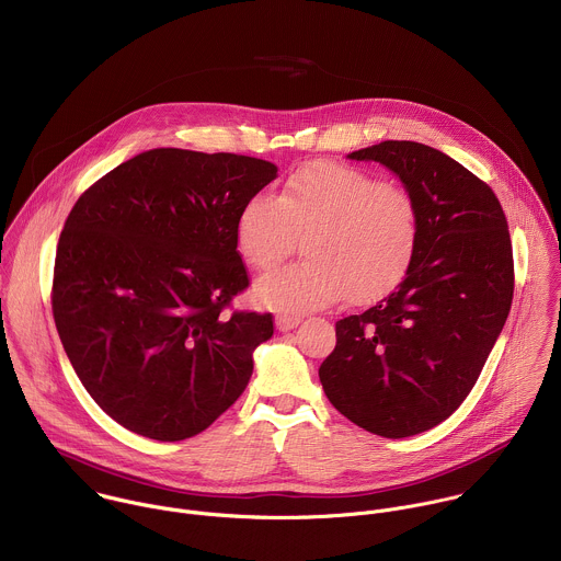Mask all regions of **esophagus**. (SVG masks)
<instances>
[{"instance_id": "esophagus-1", "label": "esophagus", "mask_w": 561, "mask_h": 561, "mask_svg": "<svg viewBox=\"0 0 561 561\" xmlns=\"http://www.w3.org/2000/svg\"><path fill=\"white\" fill-rule=\"evenodd\" d=\"M298 324H300V316H294V313H278V316H276V327H278V331H283V333L296 329Z\"/></svg>"}]
</instances>
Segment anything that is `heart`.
I'll return each mask as SVG.
<instances>
[{"mask_svg":"<svg viewBox=\"0 0 561 561\" xmlns=\"http://www.w3.org/2000/svg\"><path fill=\"white\" fill-rule=\"evenodd\" d=\"M305 237L307 261L263 276L254 296L285 313L340 300L366 305L389 294L413 263L420 241L417 204L407 188L373 174L316 161L298 168L280 195L256 193L239 210L234 241L259 272L276 267Z\"/></svg>","mask_w":561,"mask_h":561,"instance_id":"heart-1","label":"heart"}]
</instances>
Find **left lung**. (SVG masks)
<instances>
[{
    "label": "left lung",
    "mask_w": 561,
    "mask_h": 561,
    "mask_svg": "<svg viewBox=\"0 0 561 561\" xmlns=\"http://www.w3.org/2000/svg\"><path fill=\"white\" fill-rule=\"evenodd\" d=\"M348 159L402 181L420 241L389 296L335 324L320 380L351 422L398 439L444 422L474 387L512 309V239L494 191L435 148L380 141Z\"/></svg>",
    "instance_id": "left-lung-1"
}]
</instances>
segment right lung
Listing matches in <instances>:
<instances>
[{
    "instance_id": "right-lung-1",
    "label": "right lung",
    "mask_w": 561,
    "mask_h": 561,
    "mask_svg": "<svg viewBox=\"0 0 561 561\" xmlns=\"http://www.w3.org/2000/svg\"><path fill=\"white\" fill-rule=\"evenodd\" d=\"M276 172L252 157L157 148L73 204L56 248L51 313L84 389L128 431L187 439L245 389L274 322L230 311L250 285L234 226Z\"/></svg>"
}]
</instances>
